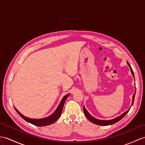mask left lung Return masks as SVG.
Masks as SVG:
<instances>
[{
    "instance_id": "1",
    "label": "left lung",
    "mask_w": 145,
    "mask_h": 145,
    "mask_svg": "<svg viewBox=\"0 0 145 145\" xmlns=\"http://www.w3.org/2000/svg\"><path fill=\"white\" fill-rule=\"evenodd\" d=\"M127 64L128 65H129L130 67V71L131 72H132V74L133 76L134 77V73H133V70L132 69V67H131L130 65L129 64V63L127 62ZM134 79H135V77H134ZM135 92H136V90H135ZM135 93H134V95H133V97H132V105H131V107L132 106L133 104V101H134V99H135ZM130 109V108L129 109H128L127 111H125V112H123L122 115H120V116H118L116 117V118H114L113 119H110V120H100V119H96L95 118V117H93L92 116H91V114L87 111V110L86 109L85 107L83 106V111H84V114H85V116L87 117V119H88L89 121H91L92 123H95L96 124V125H103V126H106V125H112V124H114L115 123L117 122H119V121L120 120L122 119L123 117L125 116L126 114L129 112V110Z\"/></svg>"
}]
</instances>
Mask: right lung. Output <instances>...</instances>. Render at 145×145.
Wrapping results in <instances>:
<instances>
[{
  "mask_svg": "<svg viewBox=\"0 0 145 145\" xmlns=\"http://www.w3.org/2000/svg\"><path fill=\"white\" fill-rule=\"evenodd\" d=\"M69 95H70V93L67 94V95L63 96V98L61 100V101H60V104H59L58 107H57V109H56L54 112L51 115H50L48 117H44V118H42V119L29 118V117H25V116H23V114L20 113L15 107L14 108L19 115L21 116L23 119L25 120L26 122H28L30 123H32L33 125H35L36 126H38V127H44V126L49 125H50V124H52L54 123L59 118L60 115H61L62 114L63 107V105H64L65 100L67 98V97H68Z\"/></svg>",
  "mask_w": 145,
  "mask_h": 145,
  "instance_id": "obj_1",
  "label": "right lung"
}]
</instances>
